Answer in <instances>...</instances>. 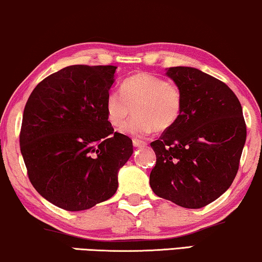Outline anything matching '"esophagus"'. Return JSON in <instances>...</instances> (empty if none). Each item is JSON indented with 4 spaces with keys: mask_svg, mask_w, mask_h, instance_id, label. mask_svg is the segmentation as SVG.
Returning <instances> with one entry per match:
<instances>
[{
    "mask_svg": "<svg viewBox=\"0 0 262 262\" xmlns=\"http://www.w3.org/2000/svg\"><path fill=\"white\" fill-rule=\"evenodd\" d=\"M133 145H134V147H145L147 143L145 141H142V140L133 139Z\"/></svg>",
    "mask_w": 262,
    "mask_h": 262,
    "instance_id": "1",
    "label": "esophagus"
}]
</instances>
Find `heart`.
I'll use <instances>...</instances> for the list:
<instances>
[{"instance_id":"obj_1","label":"heart","mask_w":262,"mask_h":262,"mask_svg":"<svg viewBox=\"0 0 262 262\" xmlns=\"http://www.w3.org/2000/svg\"><path fill=\"white\" fill-rule=\"evenodd\" d=\"M133 106L135 116L122 128V132L147 136L156 129H167L177 122L183 109L182 91L163 77L138 73L123 80L121 91L113 89L106 95L108 121L114 127L123 126Z\"/></svg>"}]
</instances>
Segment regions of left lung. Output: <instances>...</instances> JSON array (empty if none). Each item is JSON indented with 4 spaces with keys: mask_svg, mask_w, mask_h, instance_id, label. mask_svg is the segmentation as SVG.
<instances>
[{
    "mask_svg": "<svg viewBox=\"0 0 262 262\" xmlns=\"http://www.w3.org/2000/svg\"><path fill=\"white\" fill-rule=\"evenodd\" d=\"M182 91L179 119L156 141L149 174L153 192L187 209H200L229 189L240 166L247 129L242 106L229 86L201 70L169 68Z\"/></svg>",
    "mask_w": 262,
    "mask_h": 262,
    "instance_id": "8db88e82",
    "label": "left lung"
}]
</instances>
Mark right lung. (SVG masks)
<instances>
[{"instance_id":"1","label":"right lung","mask_w":262,"mask_h":262,"mask_svg":"<svg viewBox=\"0 0 262 262\" xmlns=\"http://www.w3.org/2000/svg\"><path fill=\"white\" fill-rule=\"evenodd\" d=\"M115 71L68 66L41 80L26 103L20 149L28 178L58 208L80 211L113 197L119 169L133 154L132 140L106 117Z\"/></svg>"}]
</instances>
